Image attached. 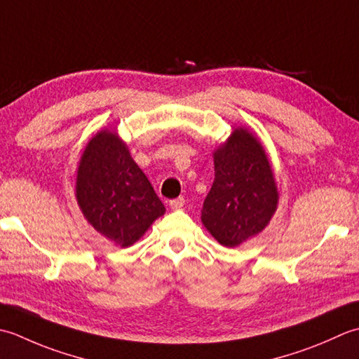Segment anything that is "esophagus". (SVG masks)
<instances>
[{
	"instance_id": "34e87169",
	"label": "esophagus",
	"mask_w": 359,
	"mask_h": 359,
	"mask_svg": "<svg viewBox=\"0 0 359 359\" xmlns=\"http://www.w3.org/2000/svg\"><path fill=\"white\" fill-rule=\"evenodd\" d=\"M169 206L173 210H178V209H181L182 206H184V198H182V196H180V198H175V200L170 201Z\"/></svg>"
}]
</instances>
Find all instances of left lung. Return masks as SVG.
I'll return each mask as SVG.
<instances>
[{"label":"left lung","mask_w":359,"mask_h":359,"mask_svg":"<svg viewBox=\"0 0 359 359\" xmlns=\"http://www.w3.org/2000/svg\"><path fill=\"white\" fill-rule=\"evenodd\" d=\"M215 180L204 200L201 223L218 243L236 248L271 222L279 190L260 139L246 127L232 130L214 150Z\"/></svg>","instance_id":"left-lung-1"}]
</instances>
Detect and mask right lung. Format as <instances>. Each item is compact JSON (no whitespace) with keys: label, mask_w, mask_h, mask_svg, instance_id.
I'll list each match as a JSON object with an SVG mask.
<instances>
[{"label":"right lung","mask_w":359,"mask_h":359,"mask_svg":"<svg viewBox=\"0 0 359 359\" xmlns=\"http://www.w3.org/2000/svg\"><path fill=\"white\" fill-rule=\"evenodd\" d=\"M76 200L85 220L116 246L141 238L165 208L116 130H99L79 161Z\"/></svg>","instance_id":"right-lung-1"}]
</instances>
